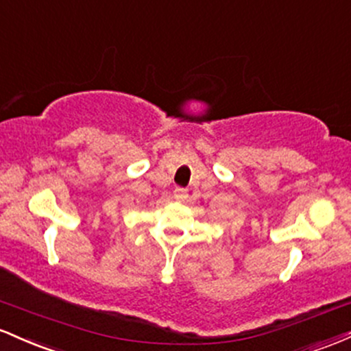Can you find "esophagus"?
Segmentation results:
<instances>
[{
    "label": "esophagus",
    "mask_w": 351,
    "mask_h": 351,
    "mask_svg": "<svg viewBox=\"0 0 351 351\" xmlns=\"http://www.w3.org/2000/svg\"><path fill=\"white\" fill-rule=\"evenodd\" d=\"M174 199L176 200H186L187 199V191L182 187H177L174 191Z\"/></svg>",
    "instance_id": "obj_1"
}]
</instances>
